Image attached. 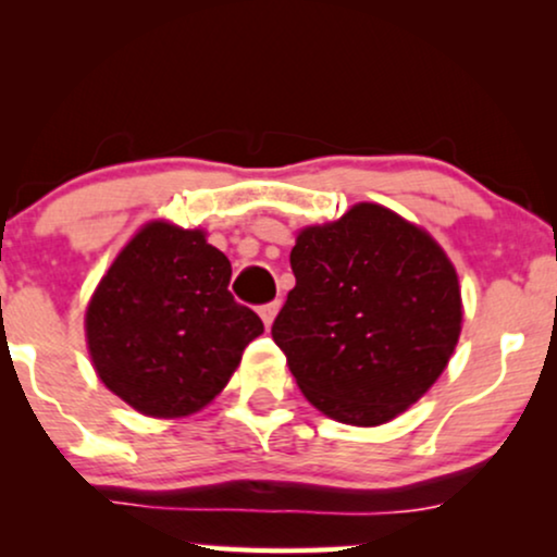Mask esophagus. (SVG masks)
Instances as JSON below:
<instances>
[{"instance_id": "1", "label": "esophagus", "mask_w": 557, "mask_h": 557, "mask_svg": "<svg viewBox=\"0 0 557 557\" xmlns=\"http://www.w3.org/2000/svg\"><path fill=\"white\" fill-rule=\"evenodd\" d=\"M277 311H280V300H272V304L259 306V317L264 319L267 327H272V322H274V317H277Z\"/></svg>"}]
</instances>
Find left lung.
I'll return each instance as SVG.
<instances>
[{
    "mask_svg": "<svg viewBox=\"0 0 557 557\" xmlns=\"http://www.w3.org/2000/svg\"><path fill=\"white\" fill-rule=\"evenodd\" d=\"M296 287L272 324L300 393L343 424L398 417L434 385L461 335L458 274L424 230L356 203L300 230Z\"/></svg>",
    "mask_w": 557,
    "mask_h": 557,
    "instance_id": "1",
    "label": "left lung"
}]
</instances>
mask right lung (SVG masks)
Instances as JSON below:
<instances>
[{"instance_id": "right-lung-1", "label": "right lung", "mask_w": 557, "mask_h": 557, "mask_svg": "<svg viewBox=\"0 0 557 557\" xmlns=\"http://www.w3.org/2000/svg\"><path fill=\"white\" fill-rule=\"evenodd\" d=\"M201 230L151 222L120 251L86 311L96 374L146 417H185L227 385L261 319L227 290Z\"/></svg>"}]
</instances>
